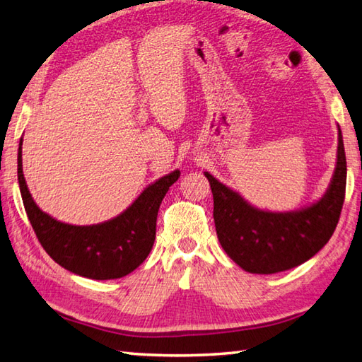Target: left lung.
<instances>
[{
  "label": "left lung",
  "mask_w": 362,
  "mask_h": 362,
  "mask_svg": "<svg viewBox=\"0 0 362 362\" xmlns=\"http://www.w3.org/2000/svg\"><path fill=\"white\" fill-rule=\"evenodd\" d=\"M216 235L226 255L250 274L288 271L310 259L336 231L345 199L346 158L339 128L337 164L329 188L312 206L294 212L256 209L209 173Z\"/></svg>",
  "instance_id": "obj_1"
}]
</instances>
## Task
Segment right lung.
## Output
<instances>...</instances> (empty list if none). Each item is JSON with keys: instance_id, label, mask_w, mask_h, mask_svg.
Returning <instances> with one entry per match:
<instances>
[{"instance_id": "1", "label": "right lung", "mask_w": 362, "mask_h": 362, "mask_svg": "<svg viewBox=\"0 0 362 362\" xmlns=\"http://www.w3.org/2000/svg\"><path fill=\"white\" fill-rule=\"evenodd\" d=\"M22 142L17 155L18 187L36 238L50 258L66 271L93 280L120 279L139 267L153 247L160 204L180 170L175 169L148 185L115 218L76 226L52 218L33 201L22 169Z\"/></svg>"}]
</instances>
